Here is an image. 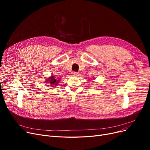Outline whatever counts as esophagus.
<instances>
[{
    "instance_id": "34e87169",
    "label": "esophagus",
    "mask_w": 150,
    "mask_h": 150,
    "mask_svg": "<svg viewBox=\"0 0 150 150\" xmlns=\"http://www.w3.org/2000/svg\"><path fill=\"white\" fill-rule=\"evenodd\" d=\"M72 75L73 76H78V75H79V74L77 73V72H73L72 73Z\"/></svg>"
}]
</instances>
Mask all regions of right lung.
I'll use <instances>...</instances> for the list:
<instances>
[{
  "label": "right lung",
  "instance_id": "add662e5",
  "mask_svg": "<svg viewBox=\"0 0 150 150\" xmlns=\"http://www.w3.org/2000/svg\"><path fill=\"white\" fill-rule=\"evenodd\" d=\"M59 81H60V80H57L56 79V78H54L53 75L47 78V80H46L45 81V82L49 83L50 84V86H52V87H53V86H57L59 83Z\"/></svg>",
  "mask_w": 150,
  "mask_h": 150
}]
</instances>
